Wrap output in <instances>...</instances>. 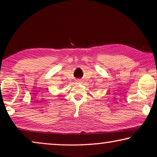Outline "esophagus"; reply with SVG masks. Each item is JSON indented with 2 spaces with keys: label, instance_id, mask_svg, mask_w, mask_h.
I'll use <instances>...</instances> for the list:
<instances>
[{
  "label": "esophagus",
  "instance_id": "esophagus-1",
  "mask_svg": "<svg viewBox=\"0 0 157 157\" xmlns=\"http://www.w3.org/2000/svg\"><path fill=\"white\" fill-rule=\"evenodd\" d=\"M76 82H78V83H80V82H81V80H80V79H76Z\"/></svg>",
  "mask_w": 157,
  "mask_h": 157
}]
</instances>
